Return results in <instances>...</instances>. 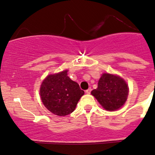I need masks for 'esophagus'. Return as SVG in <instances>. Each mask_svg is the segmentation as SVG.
<instances>
[{
    "instance_id": "esophagus-1",
    "label": "esophagus",
    "mask_w": 155,
    "mask_h": 155,
    "mask_svg": "<svg viewBox=\"0 0 155 155\" xmlns=\"http://www.w3.org/2000/svg\"><path fill=\"white\" fill-rule=\"evenodd\" d=\"M91 88H89L87 90H85V93H86V94H90V93H91Z\"/></svg>"
}]
</instances>
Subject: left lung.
Returning <instances> with one entry per match:
<instances>
[{"instance_id": "left-lung-1", "label": "left lung", "mask_w": 155, "mask_h": 155, "mask_svg": "<svg viewBox=\"0 0 155 155\" xmlns=\"http://www.w3.org/2000/svg\"><path fill=\"white\" fill-rule=\"evenodd\" d=\"M128 89L127 84L120 77L104 73L99 79L97 88L92 90L91 94L104 109L114 111L125 104Z\"/></svg>"}]
</instances>
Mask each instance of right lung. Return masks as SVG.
<instances>
[{
    "instance_id": "obj_1",
    "label": "right lung",
    "mask_w": 155,
    "mask_h": 155,
    "mask_svg": "<svg viewBox=\"0 0 155 155\" xmlns=\"http://www.w3.org/2000/svg\"><path fill=\"white\" fill-rule=\"evenodd\" d=\"M40 94L45 107L55 115L71 114L84 94L77 82L67 76V71L49 75L43 81Z\"/></svg>"
}]
</instances>
